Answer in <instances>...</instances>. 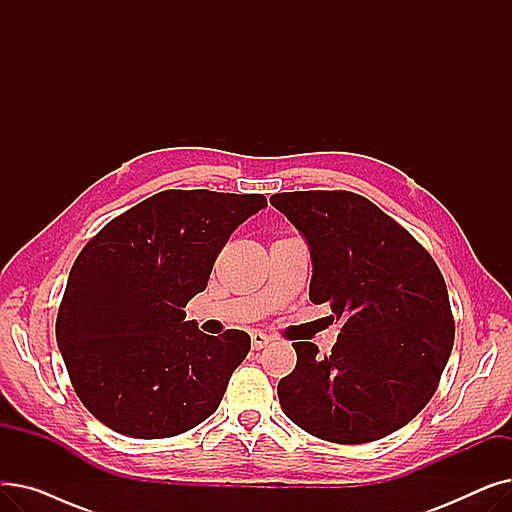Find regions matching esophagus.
<instances>
[{"instance_id":"1","label":"esophagus","mask_w":512,"mask_h":512,"mask_svg":"<svg viewBox=\"0 0 512 512\" xmlns=\"http://www.w3.org/2000/svg\"><path fill=\"white\" fill-rule=\"evenodd\" d=\"M270 342H272V338L267 336V334H263V332L251 334V346H253V351H261V348L267 346Z\"/></svg>"}]
</instances>
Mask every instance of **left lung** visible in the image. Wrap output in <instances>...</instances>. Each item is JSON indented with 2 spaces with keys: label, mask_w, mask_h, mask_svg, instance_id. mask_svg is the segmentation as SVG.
<instances>
[{
  "label": "left lung",
  "mask_w": 512,
  "mask_h": 512,
  "mask_svg": "<svg viewBox=\"0 0 512 512\" xmlns=\"http://www.w3.org/2000/svg\"><path fill=\"white\" fill-rule=\"evenodd\" d=\"M311 253L309 299L340 321L332 355L292 342L280 380L284 415L307 434L365 444L407 425L434 396L454 342L446 282L419 242L369 199L348 191L272 195Z\"/></svg>",
  "instance_id": "8db88e82"
}]
</instances>
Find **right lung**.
Returning <instances> with one entry per match:
<instances>
[{"instance_id": "add662e5", "label": "right lung", "mask_w": 512, "mask_h": 512, "mask_svg": "<svg viewBox=\"0 0 512 512\" xmlns=\"http://www.w3.org/2000/svg\"><path fill=\"white\" fill-rule=\"evenodd\" d=\"M263 207V195L161 191L80 251L56 338L78 398L103 425L155 440L218 411L251 336L203 334L184 307L205 290L230 234Z\"/></svg>"}]
</instances>
